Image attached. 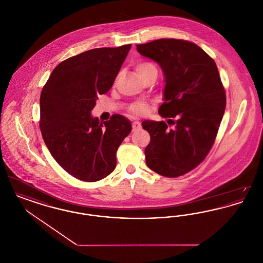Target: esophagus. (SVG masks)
I'll return each instance as SVG.
<instances>
[{
  "label": "esophagus",
  "mask_w": 263,
  "mask_h": 263,
  "mask_svg": "<svg viewBox=\"0 0 263 263\" xmlns=\"http://www.w3.org/2000/svg\"><path fill=\"white\" fill-rule=\"evenodd\" d=\"M140 127H141L140 122H138V121H134V122H133V124H132V131H133V132H134V131H136V130H138Z\"/></svg>",
  "instance_id": "esophagus-1"
}]
</instances>
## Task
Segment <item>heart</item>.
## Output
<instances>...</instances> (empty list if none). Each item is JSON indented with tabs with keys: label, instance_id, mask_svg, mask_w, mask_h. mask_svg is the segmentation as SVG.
<instances>
[{
	"label": "heart",
	"instance_id": "obj_1",
	"mask_svg": "<svg viewBox=\"0 0 263 263\" xmlns=\"http://www.w3.org/2000/svg\"><path fill=\"white\" fill-rule=\"evenodd\" d=\"M135 70L137 75L139 77H142L152 71H157V67L154 63L149 62V61H138L135 65ZM147 110H148V106L145 103L135 104L130 108V111L135 115H144L147 112Z\"/></svg>",
	"mask_w": 263,
	"mask_h": 263
}]
</instances>
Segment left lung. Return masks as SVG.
<instances>
[{
  "label": "left lung",
  "mask_w": 263,
  "mask_h": 263,
  "mask_svg": "<svg viewBox=\"0 0 263 263\" xmlns=\"http://www.w3.org/2000/svg\"><path fill=\"white\" fill-rule=\"evenodd\" d=\"M136 46L163 70L164 102L159 114L175 125L168 129L164 121L142 122L151 136L146 163L166 177L185 175L211 150L225 112V88L217 65L195 43L182 39H158Z\"/></svg>",
  "instance_id": "obj_1"
}]
</instances>
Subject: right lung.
Instances as JSON below:
<instances>
[{"mask_svg": "<svg viewBox=\"0 0 263 263\" xmlns=\"http://www.w3.org/2000/svg\"><path fill=\"white\" fill-rule=\"evenodd\" d=\"M130 48L131 44L96 48L70 57L53 70L42 88V138L55 161L80 180L93 182L110 175L118 147L131 132L122 115H113L103 125L90 115L98 96L112 87Z\"/></svg>", "mask_w": 263, "mask_h": 263, "instance_id": "add662e5", "label": "right lung"}]
</instances>
